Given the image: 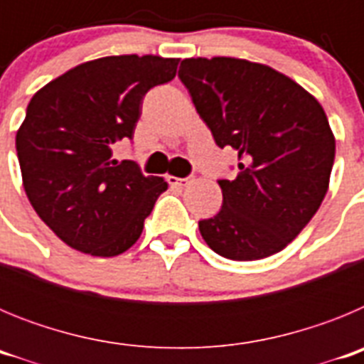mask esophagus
Here are the masks:
<instances>
[{"label": "esophagus", "instance_id": "1", "mask_svg": "<svg viewBox=\"0 0 364 364\" xmlns=\"http://www.w3.org/2000/svg\"><path fill=\"white\" fill-rule=\"evenodd\" d=\"M167 182H169V186H173V188H186L191 180L178 178V176H167Z\"/></svg>", "mask_w": 364, "mask_h": 364}]
</instances>
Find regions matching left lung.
<instances>
[{"label": "left lung", "instance_id": "obj_1", "mask_svg": "<svg viewBox=\"0 0 364 364\" xmlns=\"http://www.w3.org/2000/svg\"><path fill=\"white\" fill-rule=\"evenodd\" d=\"M178 78L218 147L239 153V175L218 180L222 208L198 222L218 255L257 260L304 230L328 191L336 159L323 105L286 74L240 58H188Z\"/></svg>", "mask_w": 364, "mask_h": 364}]
</instances>
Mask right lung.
Wrapping results in <instances>:
<instances>
[{
    "label": "right lung",
    "instance_id": "obj_1",
    "mask_svg": "<svg viewBox=\"0 0 364 364\" xmlns=\"http://www.w3.org/2000/svg\"><path fill=\"white\" fill-rule=\"evenodd\" d=\"M178 58L105 56L80 63L32 96L16 133L21 178L38 217L95 257L127 252L167 182L112 149L133 138L151 87L171 82Z\"/></svg>",
    "mask_w": 364,
    "mask_h": 364
}]
</instances>
